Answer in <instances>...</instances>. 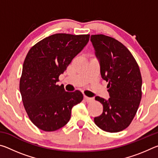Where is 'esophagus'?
Wrapping results in <instances>:
<instances>
[{
    "mask_svg": "<svg viewBox=\"0 0 158 158\" xmlns=\"http://www.w3.org/2000/svg\"><path fill=\"white\" fill-rule=\"evenodd\" d=\"M84 99L87 102H91L93 100V98H89V97H87V96H85V95L84 96Z\"/></svg>",
    "mask_w": 158,
    "mask_h": 158,
    "instance_id": "esophagus-1",
    "label": "esophagus"
}]
</instances>
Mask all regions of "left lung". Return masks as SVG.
Returning <instances> with one entry per match:
<instances>
[{"label": "left lung", "instance_id": "1", "mask_svg": "<svg viewBox=\"0 0 158 158\" xmlns=\"http://www.w3.org/2000/svg\"><path fill=\"white\" fill-rule=\"evenodd\" d=\"M90 41L100 63L102 78L108 82L110 98L97 96L103 111L94 122L105 132H118L129 126L141 99L142 79L135 58L121 42L105 35H92Z\"/></svg>", "mask_w": 158, "mask_h": 158}]
</instances>
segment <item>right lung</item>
Wrapping results in <instances>:
<instances>
[{
    "label": "right lung",
    "mask_w": 158,
    "mask_h": 158,
    "mask_svg": "<svg viewBox=\"0 0 158 158\" xmlns=\"http://www.w3.org/2000/svg\"><path fill=\"white\" fill-rule=\"evenodd\" d=\"M89 37V34H54L37 42L26 55L19 90L26 113L39 129L53 132L63 127L73 106L82 101L79 90L66 92L56 83Z\"/></svg>",
    "instance_id": "1"
}]
</instances>
